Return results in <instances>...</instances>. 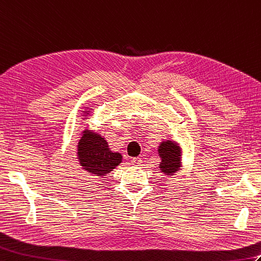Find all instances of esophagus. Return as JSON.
<instances>
[{
  "mask_svg": "<svg viewBox=\"0 0 261 261\" xmlns=\"http://www.w3.org/2000/svg\"><path fill=\"white\" fill-rule=\"evenodd\" d=\"M131 163H132L133 166H140L141 163H142V159L139 158V156H137V158H132Z\"/></svg>",
  "mask_w": 261,
  "mask_h": 261,
  "instance_id": "34e87169",
  "label": "esophagus"
}]
</instances>
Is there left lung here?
I'll list each match as a JSON object with an SVG mask.
<instances>
[{
    "instance_id": "8db88e82",
    "label": "left lung",
    "mask_w": 261,
    "mask_h": 261,
    "mask_svg": "<svg viewBox=\"0 0 261 261\" xmlns=\"http://www.w3.org/2000/svg\"><path fill=\"white\" fill-rule=\"evenodd\" d=\"M158 154L160 158L159 169L167 177L178 173L184 168V150L181 144L172 140V139H165L158 145Z\"/></svg>"
}]
</instances>
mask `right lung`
<instances>
[{"instance_id": "add662e5", "label": "right lung", "mask_w": 261, "mask_h": 261, "mask_svg": "<svg viewBox=\"0 0 261 261\" xmlns=\"http://www.w3.org/2000/svg\"><path fill=\"white\" fill-rule=\"evenodd\" d=\"M94 109L91 106L84 107L81 110V121H86L93 116ZM86 123V122H82ZM76 161L83 171L96 177H105L113 171L123 156L120 152L110 149L105 137L99 132L91 130L88 126L80 132V139L76 143Z\"/></svg>"}]
</instances>
